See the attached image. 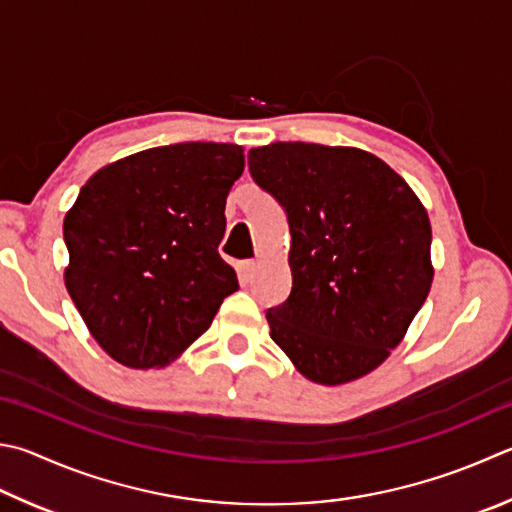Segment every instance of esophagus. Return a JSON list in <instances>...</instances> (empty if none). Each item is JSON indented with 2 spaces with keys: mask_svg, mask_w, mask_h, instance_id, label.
I'll list each match as a JSON object with an SVG mask.
<instances>
[{
  "mask_svg": "<svg viewBox=\"0 0 512 512\" xmlns=\"http://www.w3.org/2000/svg\"><path fill=\"white\" fill-rule=\"evenodd\" d=\"M237 271H239V280L244 282V284H248L250 280H253V275L257 271V264L253 262V259H246V262H241L237 266Z\"/></svg>",
  "mask_w": 512,
  "mask_h": 512,
  "instance_id": "obj_1",
  "label": "esophagus"
}]
</instances>
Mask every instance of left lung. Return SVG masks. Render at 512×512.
I'll return each mask as SVG.
<instances>
[{
  "label": "left lung",
  "mask_w": 512,
  "mask_h": 512,
  "mask_svg": "<svg viewBox=\"0 0 512 512\" xmlns=\"http://www.w3.org/2000/svg\"><path fill=\"white\" fill-rule=\"evenodd\" d=\"M286 210L293 288L271 338L304 378L345 385L383 365L430 293L432 226L414 190L358 147L271 143L248 152Z\"/></svg>",
  "instance_id": "8db88e82"
}]
</instances>
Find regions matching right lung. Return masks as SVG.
<instances>
[{
    "instance_id": "add662e5",
    "label": "right lung",
    "mask_w": 512,
    "mask_h": 512,
    "mask_svg": "<svg viewBox=\"0 0 512 512\" xmlns=\"http://www.w3.org/2000/svg\"><path fill=\"white\" fill-rule=\"evenodd\" d=\"M241 172V145L176 143L100 167L82 185L64 217V286L120 365H170L239 288L219 244Z\"/></svg>"
}]
</instances>
